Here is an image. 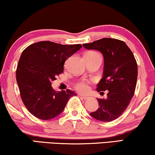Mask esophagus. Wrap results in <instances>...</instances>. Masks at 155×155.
<instances>
[{
	"label": "esophagus",
	"instance_id": "obj_1",
	"mask_svg": "<svg viewBox=\"0 0 155 155\" xmlns=\"http://www.w3.org/2000/svg\"><path fill=\"white\" fill-rule=\"evenodd\" d=\"M80 96L82 97V98L84 99V100H86V99L88 98V96H86V95H80Z\"/></svg>",
	"mask_w": 155,
	"mask_h": 155
}]
</instances>
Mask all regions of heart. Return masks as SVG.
<instances>
[{
    "mask_svg": "<svg viewBox=\"0 0 155 155\" xmlns=\"http://www.w3.org/2000/svg\"><path fill=\"white\" fill-rule=\"evenodd\" d=\"M86 55H88L90 56H95V55H100L98 53H95V52H88ZM92 81H88L86 79H81L76 81L74 84V87L77 90L78 92L81 93H86L88 92L90 90V85L91 84Z\"/></svg>",
    "mask_w": 155,
    "mask_h": 155,
    "instance_id": "1",
    "label": "heart"
}]
</instances>
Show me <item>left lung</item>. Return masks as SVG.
<instances>
[{
  "label": "left lung",
  "mask_w": 155,
  "mask_h": 155,
  "mask_svg": "<svg viewBox=\"0 0 155 155\" xmlns=\"http://www.w3.org/2000/svg\"><path fill=\"white\" fill-rule=\"evenodd\" d=\"M83 45L103 55V77L97 91H108L106 99L97 98L99 108L90 114L99 121L114 120L127 108L134 95L138 77L136 59L127 45L119 39L104 38Z\"/></svg>",
  "instance_id": "left-lung-1"
}]
</instances>
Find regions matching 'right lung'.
<instances>
[{
  "label": "right lung",
  "instance_id": "right-lung-1",
  "mask_svg": "<svg viewBox=\"0 0 155 155\" xmlns=\"http://www.w3.org/2000/svg\"><path fill=\"white\" fill-rule=\"evenodd\" d=\"M81 44L62 45L45 41L24 50L19 58L16 78L21 98L28 111L43 120L58 116L75 93L69 89L56 91L51 82L64 71V62L78 51Z\"/></svg>",
  "mask_w": 155,
  "mask_h": 155
}]
</instances>
